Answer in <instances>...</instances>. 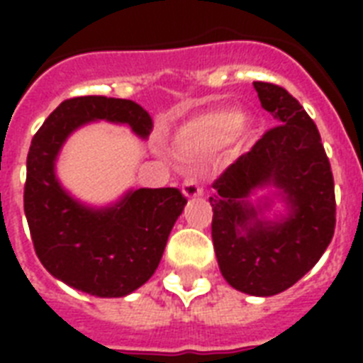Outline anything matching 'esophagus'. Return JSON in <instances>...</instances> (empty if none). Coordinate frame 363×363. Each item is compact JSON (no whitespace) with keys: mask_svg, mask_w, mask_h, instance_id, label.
<instances>
[{"mask_svg":"<svg viewBox=\"0 0 363 363\" xmlns=\"http://www.w3.org/2000/svg\"><path fill=\"white\" fill-rule=\"evenodd\" d=\"M182 194H184V198L196 199L203 194V188L199 186L198 179L188 177V179H184V182H182Z\"/></svg>","mask_w":363,"mask_h":363,"instance_id":"1","label":"esophagus"}]
</instances>
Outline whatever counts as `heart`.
Wrapping results in <instances>:
<instances>
[{"label":"heart","mask_w":363,"mask_h":363,"mask_svg":"<svg viewBox=\"0 0 363 363\" xmlns=\"http://www.w3.org/2000/svg\"><path fill=\"white\" fill-rule=\"evenodd\" d=\"M238 133H245L247 137L256 133V125L250 121H245L242 111L233 107L211 111L196 116L179 131L175 139L177 152L182 156H194L213 150L232 141Z\"/></svg>","instance_id":"heart-1"}]
</instances>
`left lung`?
Masks as SVG:
<instances>
[{
  "label": "left lung",
  "instance_id": "left-lung-1",
  "mask_svg": "<svg viewBox=\"0 0 363 363\" xmlns=\"http://www.w3.org/2000/svg\"><path fill=\"white\" fill-rule=\"evenodd\" d=\"M275 128L215 181L213 245L222 277L248 296L284 292L335 230L333 175L315 122L284 88L254 82Z\"/></svg>",
  "mask_w": 363,
  "mask_h": 363
}]
</instances>
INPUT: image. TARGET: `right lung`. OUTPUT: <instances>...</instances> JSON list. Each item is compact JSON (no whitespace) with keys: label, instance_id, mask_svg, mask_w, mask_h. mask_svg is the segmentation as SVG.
Segmentation results:
<instances>
[{"label":"right lung","instance_id":"obj_1","mask_svg":"<svg viewBox=\"0 0 363 363\" xmlns=\"http://www.w3.org/2000/svg\"><path fill=\"white\" fill-rule=\"evenodd\" d=\"M94 122L128 125L143 141L154 125L131 99H65L31 139L24 213L37 256L54 279L96 298H124L158 269L186 198L179 188H128L105 205L73 196L58 177L60 152Z\"/></svg>","mask_w":363,"mask_h":363}]
</instances>
